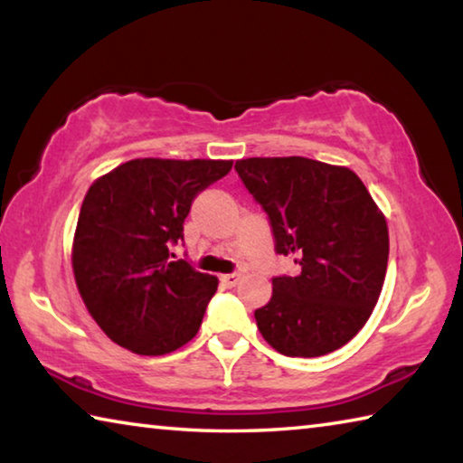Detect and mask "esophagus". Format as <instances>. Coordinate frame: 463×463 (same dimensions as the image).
Masks as SVG:
<instances>
[{
	"label": "esophagus",
	"instance_id": "obj_1",
	"mask_svg": "<svg viewBox=\"0 0 463 463\" xmlns=\"http://www.w3.org/2000/svg\"><path fill=\"white\" fill-rule=\"evenodd\" d=\"M239 279H241V273H224V276H221L222 286L226 288H234L239 284Z\"/></svg>",
	"mask_w": 463,
	"mask_h": 463
}]
</instances>
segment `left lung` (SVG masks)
I'll use <instances>...</instances> for the list:
<instances>
[{
    "mask_svg": "<svg viewBox=\"0 0 463 463\" xmlns=\"http://www.w3.org/2000/svg\"><path fill=\"white\" fill-rule=\"evenodd\" d=\"M234 169L269 218L296 276L271 279L260 333L288 357H318L362 331L388 268V226L354 171L307 156H250Z\"/></svg>",
    "mask_w": 463,
    "mask_h": 463,
    "instance_id": "left-lung-1",
    "label": "left lung"
}]
</instances>
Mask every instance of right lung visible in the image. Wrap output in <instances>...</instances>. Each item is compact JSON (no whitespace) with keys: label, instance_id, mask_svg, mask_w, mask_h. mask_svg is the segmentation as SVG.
I'll return each mask as SVG.
<instances>
[{"label":"right lung","instance_id":"add662e5","mask_svg":"<svg viewBox=\"0 0 463 463\" xmlns=\"http://www.w3.org/2000/svg\"><path fill=\"white\" fill-rule=\"evenodd\" d=\"M232 161L135 159L90 187L73 242V273L90 315L138 355H165L192 341L218 279L174 261L195 195Z\"/></svg>","mask_w":463,"mask_h":463}]
</instances>
